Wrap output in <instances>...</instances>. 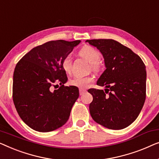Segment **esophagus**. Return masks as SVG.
<instances>
[{"label": "esophagus", "instance_id": "34e87169", "mask_svg": "<svg viewBox=\"0 0 159 159\" xmlns=\"http://www.w3.org/2000/svg\"><path fill=\"white\" fill-rule=\"evenodd\" d=\"M79 92H80V95H83L84 93L86 92V89H79Z\"/></svg>", "mask_w": 159, "mask_h": 159}]
</instances>
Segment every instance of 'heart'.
Masks as SVG:
<instances>
[{
	"instance_id": "1",
	"label": "heart",
	"mask_w": 159,
	"mask_h": 159,
	"mask_svg": "<svg viewBox=\"0 0 159 159\" xmlns=\"http://www.w3.org/2000/svg\"><path fill=\"white\" fill-rule=\"evenodd\" d=\"M80 55L84 60L91 64V67L94 70L99 68V63L101 59V55L97 49L91 46L86 45L80 50ZM72 65V56L68 55L64 57L62 61V66L64 70L67 73H70ZM93 78L91 76H75L70 80V84L72 86H76L79 89H86L91 82L93 81Z\"/></svg>"
}]
</instances>
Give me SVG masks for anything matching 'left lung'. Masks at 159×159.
Returning <instances> with one entry per match:
<instances>
[{"mask_svg":"<svg viewBox=\"0 0 159 159\" xmlns=\"http://www.w3.org/2000/svg\"><path fill=\"white\" fill-rule=\"evenodd\" d=\"M104 57L106 68L97 84L103 90L90 89L91 117L111 129H124L139 115L146 100V66L130 49L113 39L86 40ZM108 94L107 95V93Z\"/></svg>","mask_w":159,"mask_h":159,"instance_id":"left-lung-1","label":"left lung"}]
</instances>
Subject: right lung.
<instances>
[{
    "mask_svg": "<svg viewBox=\"0 0 159 159\" xmlns=\"http://www.w3.org/2000/svg\"><path fill=\"white\" fill-rule=\"evenodd\" d=\"M80 42H46L26 53L16 66L13 103L21 120L34 130L53 131L68 121L79 90L76 86H64L68 77L62 61ZM57 82L60 88L52 91V86Z\"/></svg>",
    "mask_w": 159,
    "mask_h": 159,
    "instance_id": "add662e5",
    "label": "right lung"
}]
</instances>
